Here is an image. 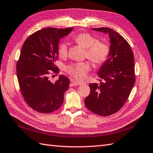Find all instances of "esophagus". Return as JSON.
Instances as JSON below:
<instances>
[{
  "label": "esophagus",
  "instance_id": "esophagus-1",
  "mask_svg": "<svg viewBox=\"0 0 153 153\" xmlns=\"http://www.w3.org/2000/svg\"><path fill=\"white\" fill-rule=\"evenodd\" d=\"M82 84V83L81 82H77V81H72V85L73 86H79V85H81Z\"/></svg>",
  "mask_w": 153,
  "mask_h": 153
}]
</instances>
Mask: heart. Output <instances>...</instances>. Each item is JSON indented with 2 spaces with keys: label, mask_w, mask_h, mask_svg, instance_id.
Returning <instances> with one entry per match:
<instances>
[{
  "label": "heart",
  "mask_w": 153,
  "mask_h": 153,
  "mask_svg": "<svg viewBox=\"0 0 153 153\" xmlns=\"http://www.w3.org/2000/svg\"><path fill=\"white\" fill-rule=\"evenodd\" d=\"M74 41L86 49L85 56L96 65L103 64L108 58L110 48L107 43L99 41L97 38L88 33L78 34L73 38ZM68 48L65 42H60L57 53L60 57L65 58L67 56ZM90 70V65L87 62L71 63L66 67V71L70 75L78 80H83Z\"/></svg>",
  "instance_id": "1"
}]
</instances>
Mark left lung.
<instances>
[{"instance_id":"8db88e82","label":"left lung","mask_w":153,"mask_h":153,"mask_svg":"<svg viewBox=\"0 0 153 153\" xmlns=\"http://www.w3.org/2000/svg\"><path fill=\"white\" fill-rule=\"evenodd\" d=\"M91 29L108 34L110 53L97 72L103 82L90 84V93L84 102L88 109L106 117L119 111L130 96L135 81L134 57L128 42L113 29Z\"/></svg>"}]
</instances>
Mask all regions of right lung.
<instances>
[{
    "label": "right lung",
    "instance_id": "add662e5",
    "mask_svg": "<svg viewBox=\"0 0 153 153\" xmlns=\"http://www.w3.org/2000/svg\"><path fill=\"white\" fill-rule=\"evenodd\" d=\"M73 29H42L30 35L22 46L16 65L18 83L26 103L39 113H53L63 103L70 80L63 74L54 83L48 78L59 73L55 65L59 42Z\"/></svg>",
    "mask_w": 153,
    "mask_h": 153
}]
</instances>
